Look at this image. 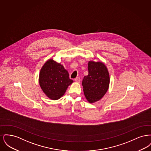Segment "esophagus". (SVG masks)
<instances>
[{
    "label": "esophagus",
    "instance_id": "esophagus-1",
    "mask_svg": "<svg viewBox=\"0 0 151 151\" xmlns=\"http://www.w3.org/2000/svg\"><path fill=\"white\" fill-rule=\"evenodd\" d=\"M75 81L76 83H79L80 82V81H81V79H80V78L79 77H78V78H76L75 79Z\"/></svg>",
    "mask_w": 151,
    "mask_h": 151
}]
</instances>
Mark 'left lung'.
I'll use <instances>...</instances> for the list:
<instances>
[{
  "instance_id": "left-lung-1",
  "label": "left lung",
  "mask_w": 151,
  "mask_h": 151,
  "mask_svg": "<svg viewBox=\"0 0 151 151\" xmlns=\"http://www.w3.org/2000/svg\"><path fill=\"white\" fill-rule=\"evenodd\" d=\"M88 75L82 81L86 100L92 104L101 100L108 91L110 75L108 68L102 62L90 60L88 63Z\"/></svg>"
}]
</instances>
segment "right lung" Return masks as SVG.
Listing matches in <instances>:
<instances>
[{
  "label": "right lung",
  "mask_w": 151,
  "mask_h": 151,
  "mask_svg": "<svg viewBox=\"0 0 151 151\" xmlns=\"http://www.w3.org/2000/svg\"><path fill=\"white\" fill-rule=\"evenodd\" d=\"M39 84L43 93L50 100H57L65 93L73 81L70 79L64 66L53 59L47 60L39 74Z\"/></svg>",
  "instance_id": "right-lung-1"
}]
</instances>
